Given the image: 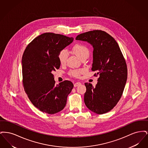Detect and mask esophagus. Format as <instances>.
Masks as SVG:
<instances>
[{"label":"esophagus","mask_w":148,"mask_h":148,"mask_svg":"<svg viewBox=\"0 0 148 148\" xmlns=\"http://www.w3.org/2000/svg\"><path fill=\"white\" fill-rule=\"evenodd\" d=\"M80 84H81V83H80V82H77V83H75L74 84V87H77V86H78L79 85H80Z\"/></svg>","instance_id":"obj_1"}]
</instances>
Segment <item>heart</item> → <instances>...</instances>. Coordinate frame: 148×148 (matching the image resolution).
I'll return each mask as SVG.
<instances>
[{"instance_id":"1","label":"heart","mask_w":148,"mask_h":148,"mask_svg":"<svg viewBox=\"0 0 148 148\" xmlns=\"http://www.w3.org/2000/svg\"><path fill=\"white\" fill-rule=\"evenodd\" d=\"M73 52L74 54L77 56L80 59H82L85 57H88L89 55V50L88 48L82 44H76L73 48ZM68 52L66 50H61L58 54V59L61 64H64L66 63L68 58ZM82 71H72L70 72L71 75L74 77H79L81 74Z\"/></svg>"}]
</instances>
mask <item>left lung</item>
<instances>
[{"label":"left lung","mask_w":148,"mask_h":148,"mask_svg":"<svg viewBox=\"0 0 148 148\" xmlns=\"http://www.w3.org/2000/svg\"><path fill=\"white\" fill-rule=\"evenodd\" d=\"M75 39L92 46V70L99 75L95 87L85 83V104L94 113H107L119 101L127 82V64L119 46L111 35L99 30L80 34Z\"/></svg>","instance_id":"obj_1"}]
</instances>
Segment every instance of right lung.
<instances>
[{
	"label": "right lung",
	"mask_w": 148,
	"mask_h": 148,
	"mask_svg": "<svg viewBox=\"0 0 148 148\" xmlns=\"http://www.w3.org/2000/svg\"><path fill=\"white\" fill-rule=\"evenodd\" d=\"M73 40L72 37L45 33L29 43L23 53L24 89L32 104L42 112L54 114L66 106L73 84L65 80L56 85L52 73L60 68L59 52Z\"/></svg>",
	"instance_id": "1"
}]
</instances>
